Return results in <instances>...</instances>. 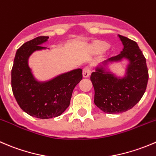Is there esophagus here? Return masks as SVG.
I'll use <instances>...</instances> for the list:
<instances>
[{"instance_id":"obj_1","label":"esophagus","mask_w":156,"mask_h":156,"mask_svg":"<svg viewBox=\"0 0 156 156\" xmlns=\"http://www.w3.org/2000/svg\"><path fill=\"white\" fill-rule=\"evenodd\" d=\"M90 72H91V68L90 66H86V67H84L83 69V77L87 78L90 75Z\"/></svg>"}]
</instances>
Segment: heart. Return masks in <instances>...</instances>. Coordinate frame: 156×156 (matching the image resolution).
I'll use <instances>...</instances> for the list:
<instances>
[{
  "label": "heart",
  "instance_id": "heart-1",
  "mask_svg": "<svg viewBox=\"0 0 156 156\" xmlns=\"http://www.w3.org/2000/svg\"><path fill=\"white\" fill-rule=\"evenodd\" d=\"M107 47H108V46L105 43H99L98 45H97V49L99 51H104L107 49Z\"/></svg>",
  "mask_w": 156,
  "mask_h": 156
}]
</instances>
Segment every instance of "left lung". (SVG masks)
Segmentation results:
<instances>
[{
	"mask_svg": "<svg viewBox=\"0 0 156 156\" xmlns=\"http://www.w3.org/2000/svg\"><path fill=\"white\" fill-rule=\"evenodd\" d=\"M119 37L124 46L123 51L109 61L127 58L129 64L126 76L117 78L102 69H97L90 75L95 105L107 113H123L133 108L144 94L149 79L146 58L138 44L125 36Z\"/></svg>",
	"mask_w": 156,
	"mask_h": 156,
	"instance_id": "8db88e82",
	"label": "left lung"
}]
</instances>
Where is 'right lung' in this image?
<instances>
[{
    "label": "right lung",
    "instance_id": "add662e5",
    "mask_svg": "<svg viewBox=\"0 0 156 156\" xmlns=\"http://www.w3.org/2000/svg\"><path fill=\"white\" fill-rule=\"evenodd\" d=\"M48 36H40L17 49L11 70V87L20 108L32 116L49 119L60 116L70 104L72 92L82 79V70L75 69L46 82H38L28 66L34 51L46 49L40 45Z\"/></svg>",
    "mask_w": 156,
    "mask_h": 156
}]
</instances>
